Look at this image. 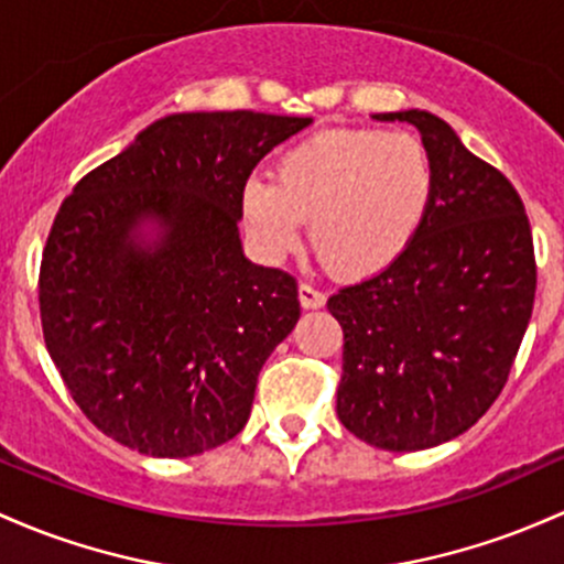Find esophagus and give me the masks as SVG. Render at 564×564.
<instances>
[{"label": "esophagus", "instance_id": "esophagus-1", "mask_svg": "<svg viewBox=\"0 0 564 564\" xmlns=\"http://www.w3.org/2000/svg\"><path fill=\"white\" fill-rule=\"evenodd\" d=\"M300 305L305 311H318V307L326 305V294L318 292L311 283H300Z\"/></svg>", "mask_w": 564, "mask_h": 564}]
</instances>
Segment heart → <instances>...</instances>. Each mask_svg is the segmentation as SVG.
<instances>
[{
    "label": "heart",
    "mask_w": 564,
    "mask_h": 564,
    "mask_svg": "<svg viewBox=\"0 0 564 564\" xmlns=\"http://www.w3.org/2000/svg\"><path fill=\"white\" fill-rule=\"evenodd\" d=\"M436 171L423 141L404 131L334 128L307 135L275 160L272 182L249 178L240 216L259 251H294L302 221L321 262L343 278L388 270L431 212Z\"/></svg>",
    "instance_id": "b5f03b06"
}]
</instances>
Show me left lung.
I'll use <instances>...</instances> for the list:
<instances>
[{"instance_id":"left-lung-1","label":"left lung","mask_w":564,"mask_h":564,"mask_svg":"<svg viewBox=\"0 0 564 564\" xmlns=\"http://www.w3.org/2000/svg\"><path fill=\"white\" fill-rule=\"evenodd\" d=\"M410 122L436 171L431 212L388 270L339 289L326 307L345 334L339 423L388 453L468 431L509 380L535 302V251L522 197L423 109Z\"/></svg>"}]
</instances>
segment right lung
I'll return each instance as SVG.
<instances>
[{
	"label": "right lung",
	"instance_id": "right-lung-1",
	"mask_svg": "<svg viewBox=\"0 0 564 564\" xmlns=\"http://www.w3.org/2000/svg\"><path fill=\"white\" fill-rule=\"evenodd\" d=\"M311 117L182 111L61 203L40 268L47 352L85 417L152 457L230 442L300 321L296 281L240 246V189Z\"/></svg>",
	"mask_w": 564,
	"mask_h": 564
}]
</instances>
